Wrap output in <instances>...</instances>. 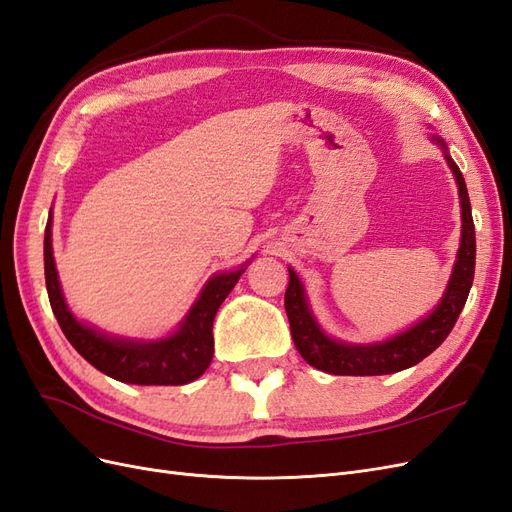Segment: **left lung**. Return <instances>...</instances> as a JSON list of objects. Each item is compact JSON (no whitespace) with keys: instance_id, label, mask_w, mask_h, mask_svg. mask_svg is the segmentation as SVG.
Here are the masks:
<instances>
[{"instance_id":"left-lung-1","label":"left lung","mask_w":512,"mask_h":512,"mask_svg":"<svg viewBox=\"0 0 512 512\" xmlns=\"http://www.w3.org/2000/svg\"><path fill=\"white\" fill-rule=\"evenodd\" d=\"M436 141L444 147V143L436 136ZM444 158L451 166L453 175L459 185L461 198V245L457 252V262L451 275V282L444 292L440 305L433 312L414 324L412 329L389 339L382 344L371 346H352L333 342L320 331L312 312H309L305 292L299 282L297 273L290 271V282L286 288V314L290 322V333L303 359L333 376H384L395 374V371L408 369L416 363H421L425 356L436 350L448 333L453 331L455 322L461 314L463 305L468 301V294L474 280V262H476V235H474V220L472 207L468 198V188L459 166L453 162L444 149Z\"/></svg>"}]
</instances>
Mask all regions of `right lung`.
<instances>
[{
    "label": "right lung",
    "mask_w": 512,
    "mask_h": 512,
    "mask_svg": "<svg viewBox=\"0 0 512 512\" xmlns=\"http://www.w3.org/2000/svg\"><path fill=\"white\" fill-rule=\"evenodd\" d=\"M245 269L220 273L205 286L200 299L185 316L183 324L175 335L160 342H123V339L104 337L94 329L85 327L76 320L61 294L53 247H51V218L44 230V280L53 314L61 331L68 337L87 363L100 369L102 374L128 384H158V386H179L188 384L205 374L213 359V320L220 305L235 288Z\"/></svg>",
    "instance_id": "obj_1"
}]
</instances>
